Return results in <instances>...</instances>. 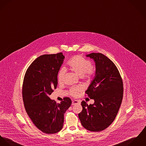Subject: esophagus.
<instances>
[{"label":"esophagus","instance_id":"obj_1","mask_svg":"<svg viewBox=\"0 0 146 146\" xmlns=\"http://www.w3.org/2000/svg\"><path fill=\"white\" fill-rule=\"evenodd\" d=\"M78 103H79V101H77V100H73V101H72V105H76V104H78Z\"/></svg>","mask_w":146,"mask_h":146}]
</instances>
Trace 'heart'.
<instances>
[{"label": "heart", "instance_id": "obj_1", "mask_svg": "<svg viewBox=\"0 0 146 146\" xmlns=\"http://www.w3.org/2000/svg\"><path fill=\"white\" fill-rule=\"evenodd\" d=\"M69 68L76 74L82 77L90 80L94 75V70L92 68V65L90 61L86 59L80 55H76L70 59L68 63ZM65 71L63 69H60L57 75L58 81L59 83L63 80ZM81 91L79 87H72L69 90V94L72 96H77L78 92Z\"/></svg>", "mask_w": 146, "mask_h": 146}]
</instances>
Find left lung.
<instances>
[{"mask_svg":"<svg viewBox=\"0 0 146 146\" xmlns=\"http://www.w3.org/2000/svg\"><path fill=\"white\" fill-rule=\"evenodd\" d=\"M86 56L93 59L96 65L95 77L85 92L95 102L88 105L82 101L78 117L85 129L98 132L115 120L123 100V83L117 67L107 56L94 52Z\"/></svg>","mask_w":146,"mask_h":146,"instance_id":"obj_1","label":"left lung"}]
</instances>
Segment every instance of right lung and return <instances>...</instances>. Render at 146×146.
Here are the masks:
<instances>
[{
	"label": "right lung",
	"instance_id": "1",
	"mask_svg": "<svg viewBox=\"0 0 146 146\" xmlns=\"http://www.w3.org/2000/svg\"><path fill=\"white\" fill-rule=\"evenodd\" d=\"M64 58L62 52L41 55L27 68L23 79L22 97L26 113L38 129L48 134L63 128L64 114L72 104L69 97L58 104L49 97L56 88L58 72Z\"/></svg>",
	"mask_w": 146,
	"mask_h": 146
}]
</instances>
